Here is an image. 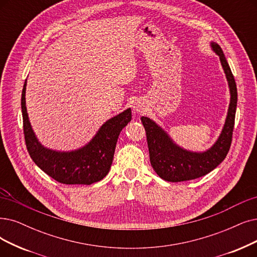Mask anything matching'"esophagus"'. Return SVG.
Listing matches in <instances>:
<instances>
[{
	"mask_svg": "<svg viewBox=\"0 0 257 257\" xmlns=\"http://www.w3.org/2000/svg\"><path fill=\"white\" fill-rule=\"evenodd\" d=\"M134 108H135L137 111H140V109H141V107H140L138 104H136V105L134 106Z\"/></svg>",
	"mask_w": 257,
	"mask_h": 257,
	"instance_id": "esophagus-1",
	"label": "esophagus"
}]
</instances>
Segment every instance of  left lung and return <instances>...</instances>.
<instances>
[{
    "label": "left lung",
    "mask_w": 257,
    "mask_h": 257,
    "mask_svg": "<svg viewBox=\"0 0 257 257\" xmlns=\"http://www.w3.org/2000/svg\"><path fill=\"white\" fill-rule=\"evenodd\" d=\"M212 48L219 56L225 77L228 79L231 101L223 130L216 143L209 151L204 153L184 151L173 143L155 122L147 117H141V122L147 133L151 164L159 177L167 181L179 182L204 176L221 163L230 150L237 105V88L222 49L216 43H212Z\"/></svg>",
    "instance_id": "1"
}]
</instances>
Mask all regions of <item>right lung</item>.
Listing matches in <instances>:
<instances>
[{"label": "right lung", "instance_id": "right-lung-1", "mask_svg": "<svg viewBox=\"0 0 257 257\" xmlns=\"http://www.w3.org/2000/svg\"><path fill=\"white\" fill-rule=\"evenodd\" d=\"M26 80L22 91L23 131L26 148L37 166L48 176L64 184H91L103 179L109 171L120 132L132 120L131 108L109 119L88 145L75 152L50 151L38 142L25 105Z\"/></svg>", "mask_w": 257, "mask_h": 257}]
</instances>
